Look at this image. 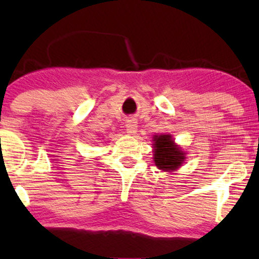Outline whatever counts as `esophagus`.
<instances>
[{
  "mask_svg": "<svg viewBox=\"0 0 259 259\" xmlns=\"http://www.w3.org/2000/svg\"><path fill=\"white\" fill-rule=\"evenodd\" d=\"M126 131L128 134H134L138 131V122L137 120L130 119L126 121Z\"/></svg>",
  "mask_w": 259,
  "mask_h": 259,
  "instance_id": "34e87169",
  "label": "esophagus"
}]
</instances>
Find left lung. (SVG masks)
<instances>
[{"mask_svg":"<svg viewBox=\"0 0 259 259\" xmlns=\"http://www.w3.org/2000/svg\"><path fill=\"white\" fill-rule=\"evenodd\" d=\"M154 162L162 171H173L183 164L185 155L169 134L154 136Z\"/></svg>","mask_w":259,"mask_h":259,"instance_id":"8db88e82","label":"left lung"}]
</instances>
